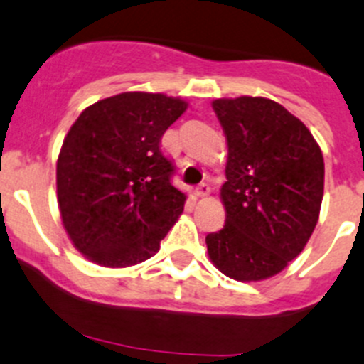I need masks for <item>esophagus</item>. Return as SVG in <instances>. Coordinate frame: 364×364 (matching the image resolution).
Instances as JSON below:
<instances>
[{
  "mask_svg": "<svg viewBox=\"0 0 364 364\" xmlns=\"http://www.w3.org/2000/svg\"><path fill=\"white\" fill-rule=\"evenodd\" d=\"M208 193H210V186L208 183L203 182L196 187V196H207Z\"/></svg>",
  "mask_w": 364,
  "mask_h": 364,
  "instance_id": "34e87169",
  "label": "esophagus"
}]
</instances>
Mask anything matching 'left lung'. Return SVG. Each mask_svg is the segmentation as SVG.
Returning a JSON list of instances; mask_svg holds the SVG:
<instances>
[{"label": "left lung", "mask_w": 364, "mask_h": 364, "mask_svg": "<svg viewBox=\"0 0 364 364\" xmlns=\"http://www.w3.org/2000/svg\"><path fill=\"white\" fill-rule=\"evenodd\" d=\"M228 145L221 201L226 221L208 233V258L228 278L262 282L308 244L323 196V157L309 129L282 104L242 95L212 100Z\"/></svg>", "instance_id": "1"}]
</instances>
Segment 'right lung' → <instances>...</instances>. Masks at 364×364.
I'll return each mask as SVG.
<instances>
[{"label":"right lung","mask_w":364,"mask_h":364,"mask_svg":"<svg viewBox=\"0 0 364 364\" xmlns=\"http://www.w3.org/2000/svg\"><path fill=\"white\" fill-rule=\"evenodd\" d=\"M187 109L181 97L124 92L86 107L56 163L61 223L75 250L102 267L141 264L183 210L186 193L161 138Z\"/></svg>","instance_id":"add662e5"}]
</instances>
